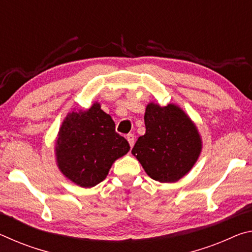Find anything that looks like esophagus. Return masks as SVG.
<instances>
[{"instance_id": "obj_1", "label": "esophagus", "mask_w": 252, "mask_h": 252, "mask_svg": "<svg viewBox=\"0 0 252 252\" xmlns=\"http://www.w3.org/2000/svg\"><path fill=\"white\" fill-rule=\"evenodd\" d=\"M126 140H127V142H129L130 147L131 148L133 147V144H134V135L132 134V133H129V134L126 135Z\"/></svg>"}]
</instances>
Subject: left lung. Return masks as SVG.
<instances>
[{"label": "left lung", "mask_w": 252, "mask_h": 252, "mask_svg": "<svg viewBox=\"0 0 252 252\" xmlns=\"http://www.w3.org/2000/svg\"><path fill=\"white\" fill-rule=\"evenodd\" d=\"M146 134L139 136L132 155L144 171L159 182H176L197 162L202 142L197 126L176 104L151 102L144 113Z\"/></svg>", "instance_id": "left-lung-1"}]
</instances>
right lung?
<instances>
[{"label": "right lung", "instance_id": "1", "mask_svg": "<svg viewBox=\"0 0 252 252\" xmlns=\"http://www.w3.org/2000/svg\"><path fill=\"white\" fill-rule=\"evenodd\" d=\"M129 150V142L117 133L112 118L97 102L87 111L67 114L55 144L60 171L83 188L103 181L113 162Z\"/></svg>", "mask_w": 252, "mask_h": 252}]
</instances>
